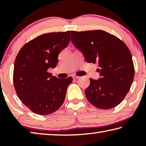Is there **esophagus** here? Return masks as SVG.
I'll return each instance as SVG.
<instances>
[{"label": "esophagus", "instance_id": "1", "mask_svg": "<svg viewBox=\"0 0 146 146\" xmlns=\"http://www.w3.org/2000/svg\"><path fill=\"white\" fill-rule=\"evenodd\" d=\"M73 78H74V79H77V78H80V76H77V75H73Z\"/></svg>", "mask_w": 146, "mask_h": 146}]
</instances>
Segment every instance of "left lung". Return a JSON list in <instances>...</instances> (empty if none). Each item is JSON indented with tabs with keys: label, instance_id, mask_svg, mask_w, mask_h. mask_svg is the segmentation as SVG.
<instances>
[{
	"label": "left lung",
	"instance_id": "left-lung-1",
	"mask_svg": "<svg viewBox=\"0 0 146 146\" xmlns=\"http://www.w3.org/2000/svg\"><path fill=\"white\" fill-rule=\"evenodd\" d=\"M73 45L82 51L88 62L98 63L101 77L90 79L85 91L95 107L108 110L118 106L129 91L135 75L132 56L125 44L103 30L71 31Z\"/></svg>",
	"mask_w": 146,
	"mask_h": 146
}]
</instances>
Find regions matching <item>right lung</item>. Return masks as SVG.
<instances>
[{"instance_id":"right-lung-1","label":"right lung","mask_w":146,"mask_h":146,"mask_svg":"<svg viewBox=\"0 0 146 146\" xmlns=\"http://www.w3.org/2000/svg\"><path fill=\"white\" fill-rule=\"evenodd\" d=\"M70 41V31L44 33L26 43L17 54L15 90L22 102L36 114H51L63 104L73 78H58L48 70L56 67L58 54Z\"/></svg>"}]
</instances>
